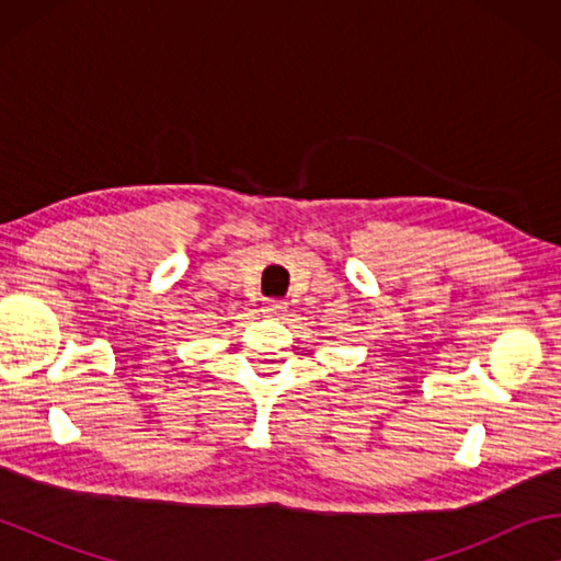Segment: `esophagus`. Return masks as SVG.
Wrapping results in <instances>:
<instances>
[{
	"label": "esophagus",
	"mask_w": 561,
	"mask_h": 561,
	"mask_svg": "<svg viewBox=\"0 0 561 561\" xmlns=\"http://www.w3.org/2000/svg\"><path fill=\"white\" fill-rule=\"evenodd\" d=\"M264 311L272 317H284V311H287V301L282 299H267L264 301Z\"/></svg>",
	"instance_id": "1"
}]
</instances>
